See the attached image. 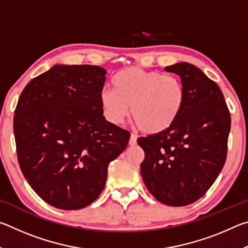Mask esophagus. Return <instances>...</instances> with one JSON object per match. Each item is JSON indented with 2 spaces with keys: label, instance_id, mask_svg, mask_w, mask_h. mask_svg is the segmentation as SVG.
<instances>
[{
  "label": "esophagus",
  "instance_id": "34e87169",
  "mask_svg": "<svg viewBox=\"0 0 248 248\" xmlns=\"http://www.w3.org/2000/svg\"><path fill=\"white\" fill-rule=\"evenodd\" d=\"M137 139H138V137L136 136V134L131 133V136H130V139H129V145H136Z\"/></svg>",
  "mask_w": 248,
  "mask_h": 248
}]
</instances>
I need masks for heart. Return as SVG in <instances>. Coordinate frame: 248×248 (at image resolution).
I'll use <instances>...</instances> for the list:
<instances>
[{"mask_svg": "<svg viewBox=\"0 0 248 248\" xmlns=\"http://www.w3.org/2000/svg\"><path fill=\"white\" fill-rule=\"evenodd\" d=\"M112 89L100 92L99 102L109 123L119 124L131 111L142 131H165L182 112L186 93L182 81L156 71L128 68L112 78Z\"/></svg>", "mask_w": 248, "mask_h": 248, "instance_id": "obj_1", "label": "heart"}]
</instances>
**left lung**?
<instances>
[{
    "label": "left lung",
    "mask_w": 248,
    "mask_h": 248,
    "mask_svg": "<svg viewBox=\"0 0 248 248\" xmlns=\"http://www.w3.org/2000/svg\"><path fill=\"white\" fill-rule=\"evenodd\" d=\"M165 71L179 75L186 99L169 129L138 139L145 154L141 175L159 202L183 207L201 198L223 169L231 117L220 87L197 66L179 62Z\"/></svg>",
    "instance_id": "1"
}]
</instances>
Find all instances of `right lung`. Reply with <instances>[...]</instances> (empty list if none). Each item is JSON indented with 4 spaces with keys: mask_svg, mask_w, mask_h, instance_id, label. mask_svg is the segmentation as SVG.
Listing matches in <instances>:
<instances>
[{
    "mask_svg": "<svg viewBox=\"0 0 248 248\" xmlns=\"http://www.w3.org/2000/svg\"><path fill=\"white\" fill-rule=\"evenodd\" d=\"M106 73L97 65L57 64L19 96L14 115L19 167L52 207L78 210L95 201L109 163L127 148L130 132L103 115Z\"/></svg>",
    "mask_w": 248,
    "mask_h": 248,
    "instance_id": "right-lung-1",
    "label": "right lung"
}]
</instances>
